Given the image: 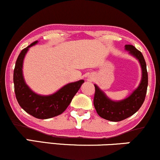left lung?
<instances>
[{
    "label": "left lung",
    "mask_w": 160,
    "mask_h": 160,
    "mask_svg": "<svg viewBox=\"0 0 160 160\" xmlns=\"http://www.w3.org/2000/svg\"><path fill=\"white\" fill-rule=\"evenodd\" d=\"M125 49L139 61L142 67V80L138 87L127 98L120 101H113L97 84H94L95 94L93 105L97 114L108 121L118 122L130 117L141 108L147 93L148 76L147 66L142 52L132 45H126Z\"/></svg>",
    "instance_id": "8db88e82"
}]
</instances>
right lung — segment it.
Segmentation results:
<instances>
[{
	"label": "right lung",
	"mask_w": 160,
	"mask_h": 160,
	"mask_svg": "<svg viewBox=\"0 0 160 160\" xmlns=\"http://www.w3.org/2000/svg\"><path fill=\"white\" fill-rule=\"evenodd\" d=\"M38 42L35 41L21 52L16 62L13 72V82L16 97L19 106L27 113L38 119H48L63 113L70 104L84 80L69 83L53 94L39 95L27 85L24 79L22 67L24 56L29 48Z\"/></svg>",
	"instance_id": "1"
}]
</instances>
